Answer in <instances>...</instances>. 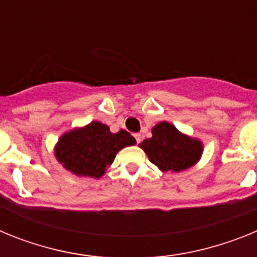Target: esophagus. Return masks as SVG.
<instances>
[{
	"mask_svg": "<svg viewBox=\"0 0 257 257\" xmlns=\"http://www.w3.org/2000/svg\"><path fill=\"white\" fill-rule=\"evenodd\" d=\"M135 139H136V143H138V144H139L140 142H142V135H140V134H135Z\"/></svg>",
	"mask_w": 257,
	"mask_h": 257,
	"instance_id": "obj_1",
	"label": "esophagus"
}]
</instances>
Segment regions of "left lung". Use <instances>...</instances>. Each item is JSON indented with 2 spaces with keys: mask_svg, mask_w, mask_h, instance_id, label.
I'll return each mask as SVG.
<instances>
[{
  "mask_svg": "<svg viewBox=\"0 0 257 257\" xmlns=\"http://www.w3.org/2000/svg\"><path fill=\"white\" fill-rule=\"evenodd\" d=\"M139 147L162 172L189 169L201 160L203 153L201 140L180 133L167 121L158 122L152 128V138L143 140Z\"/></svg>",
  "mask_w": 257,
  "mask_h": 257,
  "instance_id": "obj_1",
  "label": "left lung"
}]
</instances>
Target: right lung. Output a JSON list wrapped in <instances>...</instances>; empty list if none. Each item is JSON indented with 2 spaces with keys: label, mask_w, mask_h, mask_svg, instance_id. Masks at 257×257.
<instances>
[{
  "label": "right lung",
  "mask_w": 257,
  "mask_h": 257,
  "mask_svg": "<svg viewBox=\"0 0 257 257\" xmlns=\"http://www.w3.org/2000/svg\"><path fill=\"white\" fill-rule=\"evenodd\" d=\"M135 144V138L126 130L113 134L106 124L92 121L63 134L54 154L67 171L77 176L99 179L112 165L118 152Z\"/></svg>",
  "instance_id": "obj_1"
}]
</instances>
